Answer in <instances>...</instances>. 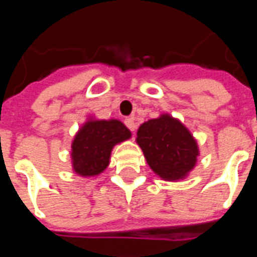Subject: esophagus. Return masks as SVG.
<instances>
[{"label": "esophagus", "mask_w": 257, "mask_h": 257, "mask_svg": "<svg viewBox=\"0 0 257 257\" xmlns=\"http://www.w3.org/2000/svg\"><path fill=\"white\" fill-rule=\"evenodd\" d=\"M124 122L133 133L136 132V122H135V118H133V117H126L124 120Z\"/></svg>", "instance_id": "esophagus-1"}]
</instances>
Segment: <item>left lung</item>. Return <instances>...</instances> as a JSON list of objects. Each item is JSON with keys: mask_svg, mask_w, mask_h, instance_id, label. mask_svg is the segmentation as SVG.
Instances as JSON below:
<instances>
[{"mask_svg": "<svg viewBox=\"0 0 257 257\" xmlns=\"http://www.w3.org/2000/svg\"><path fill=\"white\" fill-rule=\"evenodd\" d=\"M136 141L151 169L163 180L185 179L195 168L199 145L188 128L169 114L141 124Z\"/></svg>", "mask_w": 257, "mask_h": 257, "instance_id": "left-lung-1", "label": "left lung"}]
</instances>
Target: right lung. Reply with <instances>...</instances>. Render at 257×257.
<instances>
[{
  "label": "right lung",
  "mask_w": 257,
  "mask_h": 257,
  "mask_svg": "<svg viewBox=\"0 0 257 257\" xmlns=\"http://www.w3.org/2000/svg\"><path fill=\"white\" fill-rule=\"evenodd\" d=\"M131 136V131L121 121L89 118L72 141L73 171L82 177L100 175L109 165L113 147Z\"/></svg>",
  "instance_id": "add662e5"
}]
</instances>
